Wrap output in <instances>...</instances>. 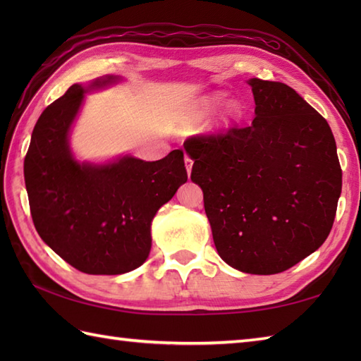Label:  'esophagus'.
Instances as JSON below:
<instances>
[{
	"mask_svg": "<svg viewBox=\"0 0 361 361\" xmlns=\"http://www.w3.org/2000/svg\"><path fill=\"white\" fill-rule=\"evenodd\" d=\"M192 164L194 161L190 159L188 155H185V166H186V171H188V175H190V171H192Z\"/></svg>",
	"mask_w": 361,
	"mask_h": 361,
	"instance_id": "34e87169",
	"label": "esophagus"
}]
</instances>
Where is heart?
<instances>
[{"instance_id": "obj_1", "label": "heart", "mask_w": 361, "mask_h": 361, "mask_svg": "<svg viewBox=\"0 0 361 361\" xmlns=\"http://www.w3.org/2000/svg\"><path fill=\"white\" fill-rule=\"evenodd\" d=\"M225 97L226 93H224V91H214V93L195 99L189 106V121L194 122V124L203 122L219 105L224 103ZM240 116L242 105L239 104V101H235V99H229V101H226L224 105L221 106L214 124H216L217 128H228L234 126L235 122L240 119Z\"/></svg>"}]
</instances>
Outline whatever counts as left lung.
I'll list each match as a JSON object with an SVG mask.
<instances>
[{
  "label": "left lung",
  "instance_id": "8db88e82",
  "mask_svg": "<svg viewBox=\"0 0 361 361\" xmlns=\"http://www.w3.org/2000/svg\"><path fill=\"white\" fill-rule=\"evenodd\" d=\"M250 127L185 142L219 256L242 273L276 274L331 233L341 167L327 121L286 83L248 80Z\"/></svg>",
  "mask_w": 361,
  "mask_h": 361
}]
</instances>
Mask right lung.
<instances>
[{"label": "right lung", "mask_w": 361, "mask_h": 361, "mask_svg": "<svg viewBox=\"0 0 361 361\" xmlns=\"http://www.w3.org/2000/svg\"><path fill=\"white\" fill-rule=\"evenodd\" d=\"M122 80L104 75L68 88L38 118L25 158L38 235L88 274H122L141 267L150 255L153 217L188 181L181 150L158 161L119 155L94 163L75 157L70 137L85 94Z\"/></svg>", "instance_id": "right-lung-1"}]
</instances>
